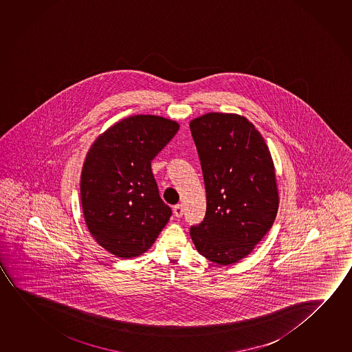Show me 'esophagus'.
<instances>
[{"label":"esophagus","instance_id":"obj_1","mask_svg":"<svg viewBox=\"0 0 352 352\" xmlns=\"http://www.w3.org/2000/svg\"><path fill=\"white\" fill-rule=\"evenodd\" d=\"M173 213L174 216L177 217V218H180V217L183 216V213H184V208H183V206H174Z\"/></svg>","mask_w":352,"mask_h":352}]
</instances>
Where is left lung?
<instances>
[{
  "instance_id": "8db88e82",
  "label": "left lung",
  "mask_w": 352,
  "mask_h": 352,
  "mask_svg": "<svg viewBox=\"0 0 352 352\" xmlns=\"http://www.w3.org/2000/svg\"><path fill=\"white\" fill-rule=\"evenodd\" d=\"M205 182L206 216L190 228L196 249L218 265L246 257L278 212L274 164L263 138L238 114H204L190 122Z\"/></svg>"
}]
</instances>
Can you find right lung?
<instances>
[{
  "label": "right lung",
  "instance_id": "right-lung-1",
  "mask_svg": "<svg viewBox=\"0 0 352 352\" xmlns=\"http://www.w3.org/2000/svg\"><path fill=\"white\" fill-rule=\"evenodd\" d=\"M179 124L158 116H131L106 130L87 152L80 200L89 232L103 249L131 258L146 252L172 216L151 161Z\"/></svg>",
  "mask_w": 352,
  "mask_h": 352
}]
</instances>
